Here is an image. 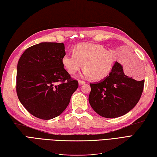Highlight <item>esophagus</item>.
<instances>
[{
  "instance_id": "34e87169",
  "label": "esophagus",
  "mask_w": 157,
  "mask_h": 157,
  "mask_svg": "<svg viewBox=\"0 0 157 157\" xmlns=\"http://www.w3.org/2000/svg\"><path fill=\"white\" fill-rule=\"evenodd\" d=\"M78 83H79V86H82V85L84 84V83H86V82L84 81H82V80H79Z\"/></svg>"
}]
</instances>
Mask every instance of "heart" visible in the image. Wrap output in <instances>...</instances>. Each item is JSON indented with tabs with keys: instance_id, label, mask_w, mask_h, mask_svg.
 <instances>
[{
	"instance_id": "1",
	"label": "heart",
	"mask_w": 157,
	"mask_h": 157,
	"mask_svg": "<svg viewBox=\"0 0 157 157\" xmlns=\"http://www.w3.org/2000/svg\"><path fill=\"white\" fill-rule=\"evenodd\" d=\"M73 55L66 54L62 57L64 68L71 75L81 69L83 77L95 81L104 79L110 75L115 63L113 53L101 45L82 43L73 48Z\"/></svg>"
}]
</instances>
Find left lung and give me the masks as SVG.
Segmentation results:
<instances>
[{
  "label": "left lung",
  "mask_w": 157,
  "mask_h": 157,
  "mask_svg": "<svg viewBox=\"0 0 157 157\" xmlns=\"http://www.w3.org/2000/svg\"><path fill=\"white\" fill-rule=\"evenodd\" d=\"M144 83V79L137 81L126 75L121 64L116 61L107 78L90 83V104L102 117H120L136 105L143 93Z\"/></svg>",
  "instance_id": "left-lung-1"
}]
</instances>
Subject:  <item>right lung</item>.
Listing matches in <instances>:
<instances>
[{"label":"right lung","instance_id":"obj_1","mask_svg":"<svg viewBox=\"0 0 157 157\" xmlns=\"http://www.w3.org/2000/svg\"><path fill=\"white\" fill-rule=\"evenodd\" d=\"M63 43L42 42L25 51L17 64V94L35 117L50 120L59 116L78 87L65 70Z\"/></svg>","mask_w":157,"mask_h":157}]
</instances>
